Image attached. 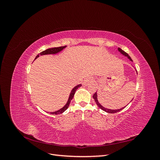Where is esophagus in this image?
<instances>
[{
  "label": "esophagus",
  "instance_id": "1",
  "mask_svg": "<svg viewBox=\"0 0 160 160\" xmlns=\"http://www.w3.org/2000/svg\"><path fill=\"white\" fill-rule=\"evenodd\" d=\"M93 82V79L91 78V77H88V78L85 79V80L83 82V86H88V85L91 84V83Z\"/></svg>",
  "mask_w": 160,
  "mask_h": 160
}]
</instances>
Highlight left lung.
<instances>
[{"instance_id":"left-lung-1","label":"left lung","mask_w":160,"mask_h":160,"mask_svg":"<svg viewBox=\"0 0 160 160\" xmlns=\"http://www.w3.org/2000/svg\"><path fill=\"white\" fill-rule=\"evenodd\" d=\"M118 51H119L121 53H122V55H123L125 56V57H127L130 61H133L132 59H131V57L129 56V55L128 54L127 52H125L124 51H123L122 49H120V48H118ZM93 98L94 99L96 104L98 105V107H99L101 109H102L103 111H105V112L109 113H117V112H119V111H120L121 110H122L123 109L125 108V107H123V108H121V109H107V108H104L103 106H102V105H101L99 103L98 99V94H97V92H96V93H95V94L93 95ZM132 100H133V99H132Z\"/></svg>"}]
</instances>
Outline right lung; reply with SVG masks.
Masks as SVG:
<instances>
[{"label": "right lung", "mask_w": 160, "mask_h": 160, "mask_svg": "<svg viewBox=\"0 0 160 160\" xmlns=\"http://www.w3.org/2000/svg\"><path fill=\"white\" fill-rule=\"evenodd\" d=\"M67 46H64V47H53V48H50V49H48L45 51H42L41 52H40V54H38V55H37V57H35V59H37V58H38V57H39V55H54V54H57V53L61 52V51H62V49H65V48ZM81 86V84H79V85H77V86H75V88L72 89L71 91V93L69 95V98L68 99V101H67V103L65 104V105L64 106L63 108H62L61 109H60L58 111H54V112H51L50 113L51 114H52V115H57V114H61L62 113H63L64 111L67 109V108H69V106L70 105V103H71V101L72 99V98H73L74 97V95L75 93V91L77 90V89H78L79 88H80V87Z\"/></svg>", "instance_id": "add662e5"}]
</instances>
